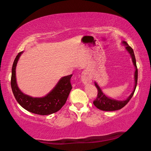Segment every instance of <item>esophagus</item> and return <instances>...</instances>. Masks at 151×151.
Instances as JSON below:
<instances>
[{
    "label": "esophagus",
    "instance_id": "1",
    "mask_svg": "<svg viewBox=\"0 0 151 151\" xmlns=\"http://www.w3.org/2000/svg\"><path fill=\"white\" fill-rule=\"evenodd\" d=\"M81 81L84 85H87L91 83V78L87 71H83L81 75Z\"/></svg>",
    "mask_w": 151,
    "mask_h": 151
}]
</instances>
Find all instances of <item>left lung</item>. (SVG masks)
Wrapping results in <instances>:
<instances>
[{
    "label": "left lung",
    "instance_id": "8db88e82",
    "mask_svg": "<svg viewBox=\"0 0 151 151\" xmlns=\"http://www.w3.org/2000/svg\"><path fill=\"white\" fill-rule=\"evenodd\" d=\"M122 44L124 45L125 47H126V49L128 52H129L130 55H131L132 61V63H133V65L135 67V72H134V89L133 91H132V93L130 94L126 100L119 101L114 99H111L110 98V97L105 95L103 92V91L101 90L100 86H99L98 84H97L96 82H94V85H95L97 90H98V94H97L96 99L93 101V104L96 108H98L100 110H102V111H116V110H119L122 109V107H124L128 103H129V101L131 100L132 96H133L135 89H136V87H137V80H138V69L137 67L136 59H135L134 51L132 50V48L127 44V42L126 41H122Z\"/></svg>",
    "mask_w": 151,
    "mask_h": 151
}]
</instances>
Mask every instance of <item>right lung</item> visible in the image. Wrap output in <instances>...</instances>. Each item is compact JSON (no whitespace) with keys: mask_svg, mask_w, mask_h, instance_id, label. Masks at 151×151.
Returning <instances> with one entry per match:
<instances>
[{"mask_svg":"<svg viewBox=\"0 0 151 151\" xmlns=\"http://www.w3.org/2000/svg\"><path fill=\"white\" fill-rule=\"evenodd\" d=\"M22 53L23 51L18 54L12 68L11 84L12 93L17 101L27 111L40 115H48L59 111L65 104L72 89L70 78L73 75L61 78L55 87L45 96L32 97L27 95L20 90L16 78L17 65Z\"/></svg>","mask_w":151,"mask_h":151,"instance_id":"right-lung-1","label":"right lung"}]
</instances>
